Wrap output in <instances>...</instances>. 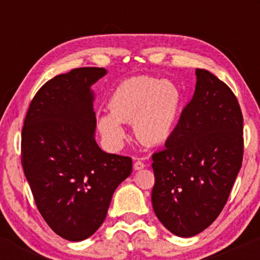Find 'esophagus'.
<instances>
[{"mask_svg":"<svg viewBox=\"0 0 260 260\" xmlns=\"http://www.w3.org/2000/svg\"><path fill=\"white\" fill-rule=\"evenodd\" d=\"M133 167H135V170H142L146 167V164L141 161V159H137V161L135 162V165H133Z\"/></svg>","mask_w":260,"mask_h":260,"instance_id":"34e87169","label":"esophagus"}]
</instances>
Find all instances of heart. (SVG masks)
I'll return each instance as SVG.
<instances>
[{
  "label": "heart",
  "mask_w": 260,
  "mask_h": 260,
  "mask_svg": "<svg viewBox=\"0 0 260 260\" xmlns=\"http://www.w3.org/2000/svg\"><path fill=\"white\" fill-rule=\"evenodd\" d=\"M182 94L179 86L158 78L133 77L117 85L108 101L109 113L98 118L99 132L111 146L125 138L122 123L133 124L136 137L145 145L166 142L179 117Z\"/></svg>",
  "instance_id": "1"
}]
</instances>
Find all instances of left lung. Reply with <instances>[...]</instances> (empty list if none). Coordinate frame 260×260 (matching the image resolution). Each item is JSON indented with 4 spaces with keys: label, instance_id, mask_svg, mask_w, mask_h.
<instances>
[{
    "label": "left lung",
    "instance_id": "1",
    "mask_svg": "<svg viewBox=\"0 0 260 260\" xmlns=\"http://www.w3.org/2000/svg\"><path fill=\"white\" fill-rule=\"evenodd\" d=\"M165 146L152 156V206L172 234L193 237L219 216L242 167L243 114L232 89L196 69L195 93Z\"/></svg>",
    "mask_w": 260,
    "mask_h": 260
}]
</instances>
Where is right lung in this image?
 I'll return each mask as SVG.
<instances>
[{"mask_svg": "<svg viewBox=\"0 0 260 260\" xmlns=\"http://www.w3.org/2000/svg\"><path fill=\"white\" fill-rule=\"evenodd\" d=\"M104 68H78L46 81L28 107L21 164L46 224L70 242L103 224L115 188L132 172V158L96 145L95 81Z\"/></svg>", "mask_w": 260, "mask_h": 260, "instance_id": "right-lung-1", "label": "right lung"}]
</instances>
